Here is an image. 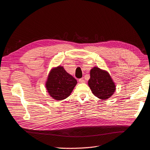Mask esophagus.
<instances>
[{
  "label": "esophagus",
  "instance_id": "esophagus-1",
  "mask_svg": "<svg viewBox=\"0 0 150 150\" xmlns=\"http://www.w3.org/2000/svg\"><path fill=\"white\" fill-rule=\"evenodd\" d=\"M79 82L81 83H85V81L83 80V79H80L79 80Z\"/></svg>",
  "mask_w": 150,
  "mask_h": 150
}]
</instances>
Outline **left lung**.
<instances>
[{
    "instance_id": "1",
    "label": "left lung",
    "mask_w": 150,
    "mask_h": 150,
    "mask_svg": "<svg viewBox=\"0 0 150 150\" xmlns=\"http://www.w3.org/2000/svg\"><path fill=\"white\" fill-rule=\"evenodd\" d=\"M88 86L96 97L103 100L109 99L116 89L108 72L98 67H93L90 70Z\"/></svg>"
}]
</instances>
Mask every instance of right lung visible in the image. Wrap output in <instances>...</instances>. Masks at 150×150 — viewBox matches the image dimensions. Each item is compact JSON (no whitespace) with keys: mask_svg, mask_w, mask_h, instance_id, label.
<instances>
[{"mask_svg":"<svg viewBox=\"0 0 150 150\" xmlns=\"http://www.w3.org/2000/svg\"><path fill=\"white\" fill-rule=\"evenodd\" d=\"M77 83L76 79L68 73L63 67L59 65L51 69L45 86L52 99L62 100L71 94Z\"/></svg>","mask_w":150,"mask_h":150,"instance_id":"add662e5","label":"right lung"}]
</instances>
